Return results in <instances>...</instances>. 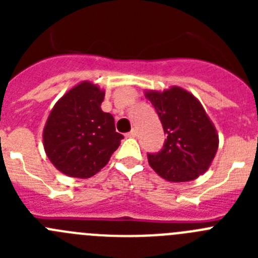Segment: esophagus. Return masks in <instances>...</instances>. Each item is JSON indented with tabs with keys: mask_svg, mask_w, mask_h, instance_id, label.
Segmentation results:
<instances>
[{
	"mask_svg": "<svg viewBox=\"0 0 258 258\" xmlns=\"http://www.w3.org/2000/svg\"><path fill=\"white\" fill-rule=\"evenodd\" d=\"M125 136L127 137V138H134V137H137V131L136 129H133V131H131L129 133H126Z\"/></svg>",
	"mask_w": 258,
	"mask_h": 258,
	"instance_id": "obj_1",
	"label": "esophagus"
}]
</instances>
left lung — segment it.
<instances>
[{
  "label": "left lung",
  "instance_id": "obj_1",
  "mask_svg": "<svg viewBox=\"0 0 258 258\" xmlns=\"http://www.w3.org/2000/svg\"><path fill=\"white\" fill-rule=\"evenodd\" d=\"M166 134L164 147L149 154V164L170 182H188L206 173L218 149V134L197 97L179 86L146 90Z\"/></svg>",
  "mask_w": 258,
  "mask_h": 258
}]
</instances>
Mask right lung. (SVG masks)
<instances>
[{"label": "right lung", "mask_w": 258, "mask_h": 258, "mask_svg": "<svg viewBox=\"0 0 258 258\" xmlns=\"http://www.w3.org/2000/svg\"><path fill=\"white\" fill-rule=\"evenodd\" d=\"M104 90L83 81L54 104L42 133L44 149L59 172L74 178H90L107 165L122 134L113 116L103 112Z\"/></svg>", "instance_id": "obj_1"}]
</instances>
